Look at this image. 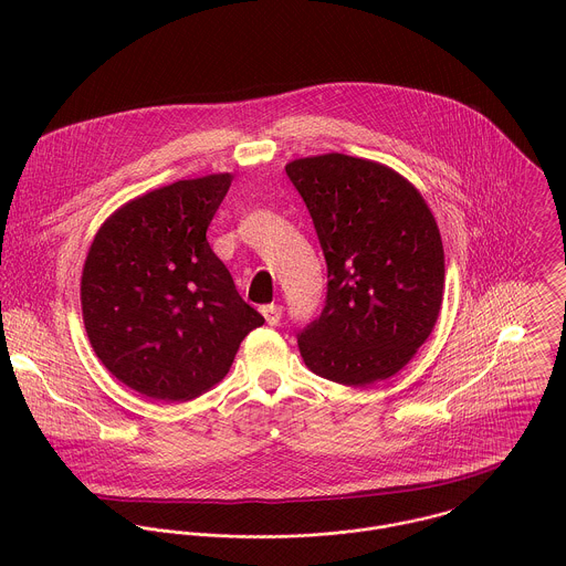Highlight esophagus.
Instances as JSON below:
<instances>
[{
    "mask_svg": "<svg viewBox=\"0 0 566 566\" xmlns=\"http://www.w3.org/2000/svg\"><path fill=\"white\" fill-rule=\"evenodd\" d=\"M262 315H264V319H266V325L275 327L277 322L282 319V306H277V304H266V306H262Z\"/></svg>",
    "mask_w": 566,
    "mask_h": 566,
    "instance_id": "1",
    "label": "esophagus"
}]
</instances>
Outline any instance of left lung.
I'll return each instance as SVG.
<instances>
[{
  "mask_svg": "<svg viewBox=\"0 0 566 566\" xmlns=\"http://www.w3.org/2000/svg\"><path fill=\"white\" fill-rule=\"evenodd\" d=\"M286 175L327 262L325 306L297 334L306 367L352 387L394 376L443 300V244L426 199L391 168L338 151L291 160Z\"/></svg>",
  "mask_w": 566,
  "mask_h": 566,
  "instance_id": "1",
  "label": "left lung"
}]
</instances>
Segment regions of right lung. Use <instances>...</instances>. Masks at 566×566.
Returning a JSON list of instances; mask_svg holds the SVG:
<instances>
[{"label":"right lung","instance_id":"right-lung-1","mask_svg":"<svg viewBox=\"0 0 566 566\" xmlns=\"http://www.w3.org/2000/svg\"><path fill=\"white\" fill-rule=\"evenodd\" d=\"M230 181L151 190L116 210L90 249L80 282L90 343L138 394L181 402L208 391L264 325L206 239Z\"/></svg>","mask_w":566,"mask_h":566}]
</instances>
